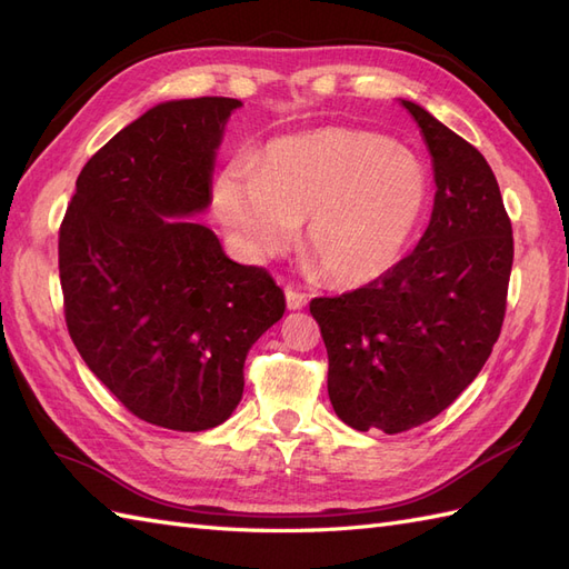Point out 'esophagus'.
Masks as SVG:
<instances>
[{"label":"esophagus","instance_id":"1","mask_svg":"<svg viewBox=\"0 0 569 569\" xmlns=\"http://www.w3.org/2000/svg\"><path fill=\"white\" fill-rule=\"evenodd\" d=\"M284 297H287V308H289V311H301V308L308 303L306 295H301V291L295 289V287H287L284 289Z\"/></svg>","mask_w":569,"mask_h":569}]
</instances>
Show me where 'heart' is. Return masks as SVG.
<instances>
[{
  "label": "heart",
  "mask_w": 569,
  "mask_h": 569,
  "mask_svg": "<svg viewBox=\"0 0 569 569\" xmlns=\"http://www.w3.org/2000/svg\"><path fill=\"white\" fill-rule=\"evenodd\" d=\"M213 199L253 261L287 251L306 220L313 270L360 287L401 256L422 213L427 173L416 153L380 134L325 128L272 140L253 168L226 166Z\"/></svg>",
  "instance_id": "obj_1"
}]
</instances>
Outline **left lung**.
I'll use <instances>...</instances> for the list:
<instances>
[{
  "label": "left lung",
  "mask_w": 569,
  "mask_h": 569,
  "mask_svg": "<svg viewBox=\"0 0 569 569\" xmlns=\"http://www.w3.org/2000/svg\"><path fill=\"white\" fill-rule=\"evenodd\" d=\"M401 104L432 153L429 226L370 284L311 301L332 408L358 432L399 435L458 399L501 335L512 268V226L487 159L422 107Z\"/></svg>",
  "instance_id": "8db88e82"
}]
</instances>
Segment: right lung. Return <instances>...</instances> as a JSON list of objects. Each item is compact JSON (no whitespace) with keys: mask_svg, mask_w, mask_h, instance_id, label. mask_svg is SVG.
Here are the masks:
<instances>
[{"mask_svg":"<svg viewBox=\"0 0 569 569\" xmlns=\"http://www.w3.org/2000/svg\"><path fill=\"white\" fill-rule=\"evenodd\" d=\"M239 99L149 109L84 163L59 230L68 335L140 420L201 432L244 391L253 341L284 313L270 272L239 266L187 216L211 203L222 130Z\"/></svg>","mask_w":569,"mask_h":569,"instance_id":"add662e5","label":"right lung"}]
</instances>
